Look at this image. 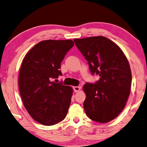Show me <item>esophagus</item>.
Segmentation results:
<instances>
[{
    "instance_id": "1",
    "label": "esophagus",
    "mask_w": 147,
    "mask_h": 147,
    "mask_svg": "<svg viewBox=\"0 0 147 147\" xmlns=\"http://www.w3.org/2000/svg\"><path fill=\"white\" fill-rule=\"evenodd\" d=\"M73 89H74V91H75V92H78L81 89V86H75V87H73Z\"/></svg>"
}]
</instances>
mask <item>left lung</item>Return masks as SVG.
I'll use <instances>...</instances> for the list:
<instances>
[{"label":"left lung","instance_id":"1","mask_svg":"<svg viewBox=\"0 0 147 147\" xmlns=\"http://www.w3.org/2000/svg\"><path fill=\"white\" fill-rule=\"evenodd\" d=\"M74 42L88 62L91 73L100 76L95 83L83 86L85 112L96 122L111 121L123 111L130 94L131 72L127 57L107 37L76 38Z\"/></svg>","mask_w":147,"mask_h":147}]
</instances>
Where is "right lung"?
Instances as JSON below:
<instances>
[{"label": "right lung", "instance_id": "obj_1", "mask_svg": "<svg viewBox=\"0 0 147 147\" xmlns=\"http://www.w3.org/2000/svg\"><path fill=\"white\" fill-rule=\"evenodd\" d=\"M73 46L71 40H42L22 61L18 81L20 96L28 113L42 125H55L67 115L73 91L53 79L62 75L61 62Z\"/></svg>", "mask_w": 147, "mask_h": 147}]
</instances>
